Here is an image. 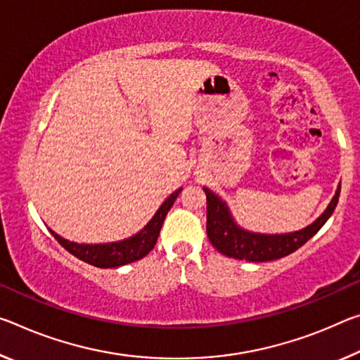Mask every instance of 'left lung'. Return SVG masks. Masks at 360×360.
Segmentation results:
<instances>
[{
	"mask_svg": "<svg viewBox=\"0 0 360 360\" xmlns=\"http://www.w3.org/2000/svg\"><path fill=\"white\" fill-rule=\"evenodd\" d=\"M341 184H338L332 202L323 213L304 229L285 233H259L240 227L233 219L227 203L213 191L203 187L207 193V233L213 247L219 253L233 259L250 262H264L283 258L316 236L319 229L333 214L340 198Z\"/></svg>",
	"mask_w": 360,
	"mask_h": 360,
	"instance_id": "1",
	"label": "left lung"
}]
</instances>
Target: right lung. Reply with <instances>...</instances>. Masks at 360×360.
<instances>
[{
	"instance_id": "add662e5",
	"label": "right lung",
	"mask_w": 360,
	"mask_h": 360,
	"mask_svg": "<svg viewBox=\"0 0 360 360\" xmlns=\"http://www.w3.org/2000/svg\"><path fill=\"white\" fill-rule=\"evenodd\" d=\"M181 191L182 189H178L171 193L167 200L160 205V208L157 210V213L152 216V219L147 222L138 233H134V236H131L128 238H123V240L108 243H77L60 237L59 233H56L53 229H49V232L53 233V237L67 250L68 253H72L73 256H77L78 259L88 262L91 266L110 269V267L129 264V262L144 258V256L149 255V252H152L153 247H155L163 221L167 218L169 208L173 207V203L176 198H178Z\"/></svg>"
}]
</instances>
